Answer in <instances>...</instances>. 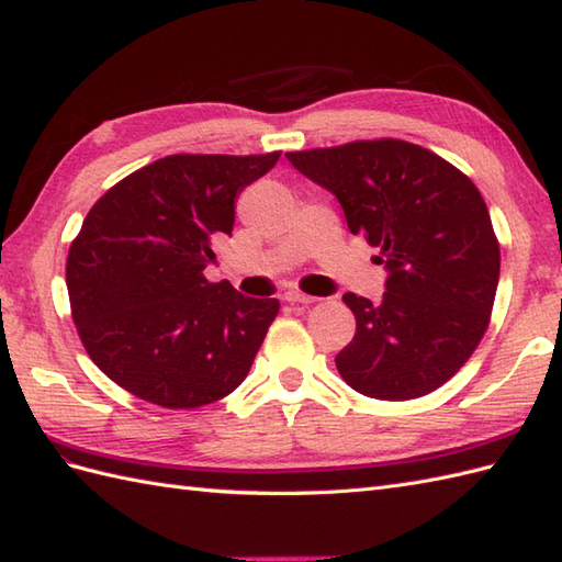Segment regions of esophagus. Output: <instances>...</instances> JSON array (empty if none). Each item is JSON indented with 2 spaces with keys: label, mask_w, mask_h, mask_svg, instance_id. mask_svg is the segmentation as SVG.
Here are the masks:
<instances>
[{
  "label": "esophagus",
  "mask_w": 562,
  "mask_h": 562,
  "mask_svg": "<svg viewBox=\"0 0 562 562\" xmlns=\"http://www.w3.org/2000/svg\"><path fill=\"white\" fill-rule=\"evenodd\" d=\"M284 302H290V304H312V302H316V296L304 294L300 290H288V292H284Z\"/></svg>",
  "instance_id": "obj_1"
}]
</instances>
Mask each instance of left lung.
Wrapping results in <instances>:
<instances>
[{
	"label": "left lung",
	"mask_w": 562,
	"mask_h": 562,
	"mask_svg": "<svg viewBox=\"0 0 562 562\" xmlns=\"http://www.w3.org/2000/svg\"><path fill=\"white\" fill-rule=\"evenodd\" d=\"M296 171L338 198L352 234L379 248L386 292L342 294L357 333L336 367L369 398L408 401L459 372L491 324L499 244L469 176L403 139L288 151Z\"/></svg>",
	"instance_id": "left-lung-1"
}]
</instances>
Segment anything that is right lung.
Segmentation results:
<instances>
[{
  "mask_svg": "<svg viewBox=\"0 0 562 562\" xmlns=\"http://www.w3.org/2000/svg\"><path fill=\"white\" fill-rule=\"evenodd\" d=\"M280 151L173 154L115 183L69 246L71 318L101 372L171 411L220 401L241 384L280 312L278 300L207 282L234 205Z\"/></svg>",
  "mask_w": 562,
  "mask_h": 562,
  "instance_id": "1",
  "label": "right lung"
}]
</instances>
